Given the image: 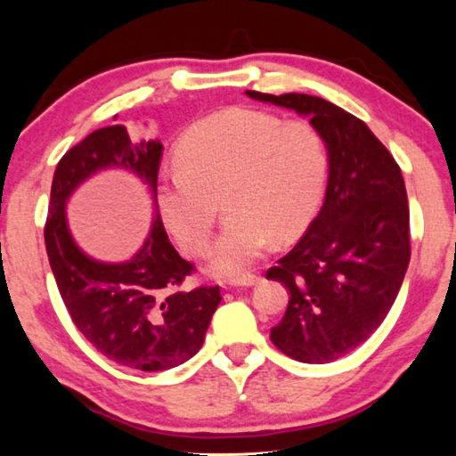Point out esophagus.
<instances>
[{
  "label": "esophagus",
  "mask_w": 456,
  "mask_h": 456,
  "mask_svg": "<svg viewBox=\"0 0 456 456\" xmlns=\"http://www.w3.org/2000/svg\"><path fill=\"white\" fill-rule=\"evenodd\" d=\"M260 282V276L258 274H245V276H239L233 280L235 286H243V288H250Z\"/></svg>",
  "instance_id": "obj_1"
}]
</instances>
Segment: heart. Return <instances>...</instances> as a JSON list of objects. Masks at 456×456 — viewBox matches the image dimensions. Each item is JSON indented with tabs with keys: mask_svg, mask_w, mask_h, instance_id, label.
I'll list each match as a JSON object with an SVG mask.
<instances>
[{
	"mask_svg": "<svg viewBox=\"0 0 456 456\" xmlns=\"http://www.w3.org/2000/svg\"><path fill=\"white\" fill-rule=\"evenodd\" d=\"M178 160L164 174L160 217L183 253L201 256L221 200L227 221L209 266L227 278L247 273L274 237L288 240L307 225L329 172L327 142L314 123L250 108L223 110L193 125Z\"/></svg>",
	"mask_w": 456,
	"mask_h": 456,
	"instance_id": "obj_1",
	"label": "heart"
}]
</instances>
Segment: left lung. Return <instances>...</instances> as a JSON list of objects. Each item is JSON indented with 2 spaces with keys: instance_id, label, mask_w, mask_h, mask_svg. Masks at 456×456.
Returning a JSON list of instances; mask_svg holds the SVG:
<instances>
[{
  "instance_id": "1",
  "label": "left lung",
  "mask_w": 456,
  "mask_h": 456,
  "mask_svg": "<svg viewBox=\"0 0 456 456\" xmlns=\"http://www.w3.org/2000/svg\"><path fill=\"white\" fill-rule=\"evenodd\" d=\"M247 95L309 115L329 151L322 211L266 278L289 289L270 338L289 358L323 364L370 337L410 265V208L398 162L364 121L307 94Z\"/></svg>"
}]
</instances>
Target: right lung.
<instances>
[{
    "mask_svg": "<svg viewBox=\"0 0 456 456\" xmlns=\"http://www.w3.org/2000/svg\"><path fill=\"white\" fill-rule=\"evenodd\" d=\"M160 157L159 141L133 142L123 125L90 133L56 164L45 223L48 263L74 325L110 361L144 372L174 368L200 351L221 302L219 286L182 288L196 266L170 245L157 201L151 235L121 265L82 253L64 206L86 178L108 167L133 170L157 200Z\"/></svg>",
    "mask_w": 456,
    "mask_h": 456,
    "instance_id": "1",
    "label": "right lung"
}]
</instances>
